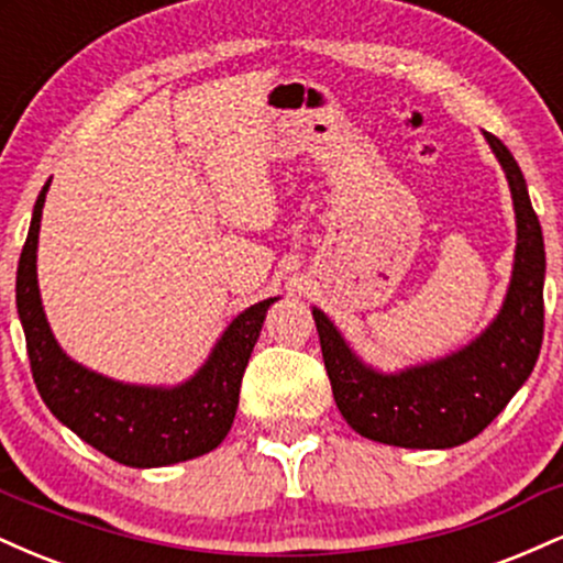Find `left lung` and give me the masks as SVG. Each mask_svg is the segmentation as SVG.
Segmentation results:
<instances>
[{
    "label": "left lung",
    "mask_w": 563,
    "mask_h": 563,
    "mask_svg": "<svg viewBox=\"0 0 563 563\" xmlns=\"http://www.w3.org/2000/svg\"><path fill=\"white\" fill-rule=\"evenodd\" d=\"M508 177L516 211L514 275L500 314L461 352L399 373L367 367L318 307L322 360L344 421L373 442L410 450L457 448L500 416L529 378L542 346L545 245L525 174L495 134L484 132Z\"/></svg>",
    "instance_id": "left-lung-1"
}]
</instances>
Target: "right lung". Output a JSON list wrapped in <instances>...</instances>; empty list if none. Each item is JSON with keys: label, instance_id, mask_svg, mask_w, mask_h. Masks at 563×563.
Wrapping results in <instances>:
<instances>
[{"label": "right lung", "instance_id": "obj_1", "mask_svg": "<svg viewBox=\"0 0 563 563\" xmlns=\"http://www.w3.org/2000/svg\"><path fill=\"white\" fill-rule=\"evenodd\" d=\"M47 187L49 183L36 198L15 280L31 373L44 405L76 437L132 468L172 466L211 452L235 421L245 365L260 339L264 314L277 299H264L238 314L206 365L172 389L121 384L87 371L57 346L38 299L36 243Z\"/></svg>", "mask_w": 563, "mask_h": 563}]
</instances>
